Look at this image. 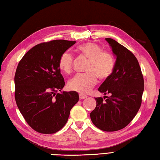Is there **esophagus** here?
<instances>
[{"label": "esophagus", "instance_id": "1", "mask_svg": "<svg viewBox=\"0 0 160 160\" xmlns=\"http://www.w3.org/2000/svg\"><path fill=\"white\" fill-rule=\"evenodd\" d=\"M86 98H87V96H86V95H83V94H82V93H80V94H79V98H80L81 100L85 99Z\"/></svg>", "mask_w": 160, "mask_h": 160}]
</instances>
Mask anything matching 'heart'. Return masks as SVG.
<instances>
[{
	"mask_svg": "<svg viewBox=\"0 0 160 160\" xmlns=\"http://www.w3.org/2000/svg\"><path fill=\"white\" fill-rule=\"evenodd\" d=\"M78 50L89 59L86 69L87 72L74 76L69 81L68 86L70 90L86 94L96 85L97 77L105 80L110 77L114 67V59L110 52L102 50L99 45L92 42L82 45ZM58 64L62 71L69 74L72 70L73 55L69 51H64Z\"/></svg>",
	"mask_w": 160,
	"mask_h": 160,
	"instance_id": "obj_1",
	"label": "heart"
}]
</instances>
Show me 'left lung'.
Segmentation results:
<instances>
[{"label": "left lung", "instance_id": "left-lung-1", "mask_svg": "<svg viewBox=\"0 0 160 160\" xmlns=\"http://www.w3.org/2000/svg\"><path fill=\"white\" fill-rule=\"evenodd\" d=\"M105 40L116 58L110 77L98 88L109 94L96 98V107L90 114L93 124L105 131L122 129L129 124L139 110L144 91V80L139 63L132 52L112 38Z\"/></svg>", "mask_w": 160, "mask_h": 160}]
</instances>
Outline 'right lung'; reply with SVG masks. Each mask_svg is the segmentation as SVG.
Wrapping results in <instances>:
<instances>
[{
    "instance_id": "right-lung-1",
    "label": "right lung",
    "mask_w": 160,
    "mask_h": 160,
    "mask_svg": "<svg viewBox=\"0 0 160 160\" xmlns=\"http://www.w3.org/2000/svg\"><path fill=\"white\" fill-rule=\"evenodd\" d=\"M75 43L54 40L36 45L17 67V105L27 124L38 133H54L60 130L79 99L77 92L61 91L64 82L58 64L61 55Z\"/></svg>"
}]
</instances>
